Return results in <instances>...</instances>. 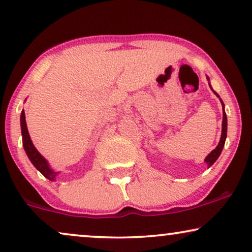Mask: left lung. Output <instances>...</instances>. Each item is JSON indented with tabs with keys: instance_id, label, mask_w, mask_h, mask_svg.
Instances as JSON below:
<instances>
[{
	"instance_id": "left-lung-1",
	"label": "left lung",
	"mask_w": 252,
	"mask_h": 252,
	"mask_svg": "<svg viewBox=\"0 0 252 252\" xmlns=\"http://www.w3.org/2000/svg\"><path fill=\"white\" fill-rule=\"evenodd\" d=\"M208 80H209V78H208ZM212 91H213V89H212ZM213 93H215V94L219 97V95L217 94L215 91H213ZM220 101H221V99H220ZM221 104H222V129H221V137H220V141H219L218 146L216 147V149H213L211 153H210L208 156H206V158H205V163L208 164L209 167L212 166V165L215 164V161L218 159V157L220 156V154H221V151H222V148H223V146H225V141H226V137H227V116H226L225 109H223V108H225V105H223V102L222 101H221Z\"/></svg>"
}]
</instances>
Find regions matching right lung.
Wrapping results in <instances>:
<instances>
[{"instance_id":"add662e5","label":"right lung","mask_w":252,"mask_h":252,"mask_svg":"<svg viewBox=\"0 0 252 252\" xmlns=\"http://www.w3.org/2000/svg\"><path fill=\"white\" fill-rule=\"evenodd\" d=\"M20 127H22L23 146H24V149L26 151V155L30 158V160L32 161V164L35 166L37 171H40L47 179L54 181L55 178H56V175L58 174V172H55L51 170L49 167V164H48V161L44 159L42 155H41L39 151L35 149V147H34L32 140H31L30 137L29 130H27L25 112H24V110L22 111V115H20Z\"/></svg>"}]
</instances>
